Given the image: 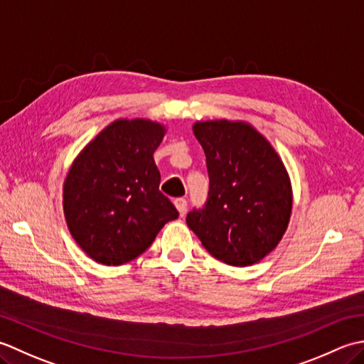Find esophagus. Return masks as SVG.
Listing matches in <instances>:
<instances>
[{
	"label": "esophagus",
	"mask_w": 364,
	"mask_h": 364,
	"mask_svg": "<svg viewBox=\"0 0 364 364\" xmlns=\"http://www.w3.org/2000/svg\"><path fill=\"white\" fill-rule=\"evenodd\" d=\"M174 205H176V209L179 210V213H181V215H183V213H185V210H187V201H185L183 198H177V199H174Z\"/></svg>",
	"instance_id": "esophagus-1"
}]
</instances>
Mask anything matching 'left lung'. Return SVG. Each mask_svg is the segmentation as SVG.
<instances>
[{
	"label": "left lung",
	"mask_w": 364,
	"mask_h": 364,
	"mask_svg": "<svg viewBox=\"0 0 364 364\" xmlns=\"http://www.w3.org/2000/svg\"><path fill=\"white\" fill-rule=\"evenodd\" d=\"M210 188L203 210L187 225L209 253L229 265L248 267L270 255L292 213V183L283 160L247 121H196Z\"/></svg>",
	"instance_id": "1"
}]
</instances>
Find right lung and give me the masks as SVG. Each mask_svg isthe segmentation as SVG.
Segmentation results:
<instances>
[{
  "instance_id": "obj_1",
  "label": "right lung",
  "mask_w": 364,
  "mask_h": 364,
  "mask_svg": "<svg viewBox=\"0 0 364 364\" xmlns=\"http://www.w3.org/2000/svg\"><path fill=\"white\" fill-rule=\"evenodd\" d=\"M166 125L119 117L80 151L63 185L69 232L103 265H121L151 247L160 229L179 217L159 190L154 152Z\"/></svg>"
}]
</instances>
